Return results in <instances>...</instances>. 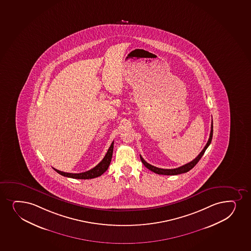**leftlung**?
Instances as JSON below:
<instances>
[{"label":"left lung","mask_w":251,"mask_h":251,"mask_svg":"<svg viewBox=\"0 0 251 251\" xmlns=\"http://www.w3.org/2000/svg\"><path fill=\"white\" fill-rule=\"evenodd\" d=\"M212 133H213V124H212H212H211V132H210V136L209 139L207 140V143H206V145H205V147H204L203 150L201 151L199 154H198L197 158H195L191 162L187 163L186 165H182V166H180V167H178V168L176 169H161L158 168V167H155V166H153V165H151V164H149V163L146 162L145 159H143V157L140 155V159H141V161L144 165H145V167L146 168L149 169L150 171H153L154 173H156L158 175H165V176H176V175L182 174V173H186V172H188L190 170H192L193 167H194L195 165L198 164V161L200 160L201 158L202 157L204 153H205V151H206L207 147L209 146L210 144H211V142H212Z\"/></svg>","instance_id":"8db88e82"}]
</instances>
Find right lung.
<instances>
[{
    "instance_id": "1",
    "label": "right lung",
    "mask_w": 251,
    "mask_h": 251,
    "mask_svg": "<svg viewBox=\"0 0 251 251\" xmlns=\"http://www.w3.org/2000/svg\"><path fill=\"white\" fill-rule=\"evenodd\" d=\"M113 144H114V142H112V145H111L109 149H108V151L106 152V155L104 156L102 160L98 165H96L94 168H92L90 171L77 174V173L63 172V171H59V170H56V169H53L59 175L64 176L70 177V178H74V179H84L85 180V179H92V178L100 176L108 169V166H109L110 163H111L112 152H113Z\"/></svg>"
}]
</instances>
